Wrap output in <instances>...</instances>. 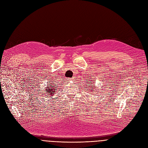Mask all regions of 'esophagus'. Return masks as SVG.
<instances>
[{"label": "esophagus", "instance_id": "34e87169", "mask_svg": "<svg viewBox=\"0 0 148 148\" xmlns=\"http://www.w3.org/2000/svg\"><path fill=\"white\" fill-rule=\"evenodd\" d=\"M73 78H70V79H68V80H73Z\"/></svg>", "mask_w": 148, "mask_h": 148}]
</instances>
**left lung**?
<instances>
[{
    "label": "left lung",
    "instance_id": "1",
    "mask_svg": "<svg viewBox=\"0 0 148 148\" xmlns=\"http://www.w3.org/2000/svg\"><path fill=\"white\" fill-rule=\"evenodd\" d=\"M89 78H90V77H89ZM90 82H89V84H91V86H92V84H91V82H91V81H90ZM91 87H92V88H93V87H92V86H91ZM92 88H91V90H92Z\"/></svg>",
    "mask_w": 148,
    "mask_h": 148
}]
</instances>
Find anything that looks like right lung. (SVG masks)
I'll use <instances>...</instances> for the list:
<instances>
[{"label":"right lung","instance_id":"right-lung-1","mask_svg":"<svg viewBox=\"0 0 148 148\" xmlns=\"http://www.w3.org/2000/svg\"><path fill=\"white\" fill-rule=\"evenodd\" d=\"M51 84H53V83H51ZM51 87H54V86H51ZM53 89H50V88H49V86H48V88L46 89L47 91H48V92H49L51 95H52V94H53V91H52Z\"/></svg>","mask_w":148,"mask_h":148}]
</instances>
